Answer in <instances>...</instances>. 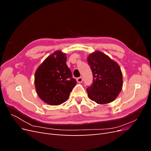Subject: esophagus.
<instances>
[{
  "instance_id": "1",
  "label": "esophagus",
  "mask_w": 151,
  "mask_h": 151,
  "mask_svg": "<svg viewBox=\"0 0 151 151\" xmlns=\"http://www.w3.org/2000/svg\"><path fill=\"white\" fill-rule=\"evenodd\" d=\"M83 77H78V78H77V83H81L82 82H83Z\"/></svg>"
}]
</instances>
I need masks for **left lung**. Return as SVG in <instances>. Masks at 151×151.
<instances>
[{
  "label": "left lung",
  "mask_w": 151,
  "mask_h": 151,
  "mask_svg": "<svg viewBox=\"0 0 151 151\" xmlns=\"http://www.w3.org/2000/svg\"><path fill=\"white\" fill-rule=\"evenodd\" d=\"M88 63L93 76V84L86 89L89 98L100 104L112 102L122 89L120 67L106 55L98 51L89 55Z\"/></svg>",
  "instance_id": "8db88e82"
}]
</instances>
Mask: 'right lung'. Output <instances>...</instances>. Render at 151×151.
Here are the masks:
<instances>
[{"mask_svg":"<svg viewBox=\"0 0 151 151\" xmlns=\"http://www.w3.org/2000/svg\"><path fill=\"white\" fill-rule=\"evenodd\" d=\"M66 61V54L56 51L45 59L35 72L36 92L48 104L59 105L65 102L76 85Z\"/></svg>","mask_w":151,"mask_h":151,"instance_id":"add662e5","label":"right lung"}]
</instances>
